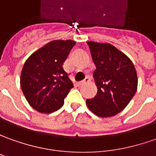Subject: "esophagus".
I'll list each match as a JSON object with an SVG mask.
<instances>
[{
	"mask_svg": "<svg viewBox=\"0 0 156 156\" xmlns=\"http://www.w3.org/2000/svg\"><path fill=\"white\" fill-rule=\"evenodd\" d=\"M89 81H90V78H89V77H86L84 80L78 82V86H82V85L87 84V83H88Z\"/></svg>",
	"mask_w": 156,
	"mask_h": 156,
	"instance_id": "1",
	"label": "esophagus"
}]
</instances>
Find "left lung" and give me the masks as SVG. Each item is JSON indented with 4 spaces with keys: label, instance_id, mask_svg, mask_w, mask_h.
<instances>
[{
    "label": "left lung",
    "instance_id": "1",
    "mask_svg": "<svg viewBox=\"0 0 156 156\" xmlns=\"http://www.w3.org/2000/svg\"><path fill=\"white\" fill-rule=\"evenodd\" d=\"M87 44L97 68L93 78L98 92L86 104L98 116H114L125 109L137 92L136 69L132 60L111 44Z\"/></svg>",
    "mask_w": 156,
    "mask_h": 156
}]
</instances>
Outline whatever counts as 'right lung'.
I'll return each mask as SVG.
<instances>
[{"instance_id": "add662e5", "label": "right lung", "mask_w": 156, "mask_h": 156, "mask_svg": "<svg viewBox=\"0 0 156 156\" xmlns=\"http://www.w3.org/2000/svg\"><path fill=\"white\" fill-rule=\"evenodd\" d=\"M76 41L55 40L31 54L21 71L20 87L31 107L40 113L49 114L64 104L73 83L63 69Z\"/></svg>"}]
</instances>
